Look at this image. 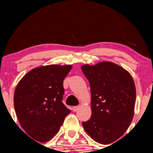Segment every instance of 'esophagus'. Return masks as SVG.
I'll return each mask as SVG.
<instances>
[{
  "mask_svg": "<svg viewBox=\"0 0 153 153\" xmlns=\"http://www.w3.org/2000/svg\"><path fill=\"white\" fill-rule=\"evenodd\" d=\"M79 108H80L79 106H73V107H72V111H73V112H76V111H78V109H79Z\"/></svg>",
  "mask_w": 153,
  "mask_h": 153,
  "instance_id": "34e87169",
  "label": "esophagus"
}]
</instances>
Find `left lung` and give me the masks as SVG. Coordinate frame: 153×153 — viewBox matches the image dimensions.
<instances>
[{
  "instance_id": "8db88e82",
  "label": "left lung",
  "mask_w": 153,
  "mask_h": 153,
  "mask_svg": "<svg viewBox=\"0 0 153 153\" xmlns=\"http://www.w3.org/2000/svg\"><path fill=\"white\" fill-rule=\"evenodd\" d=\"M81 70L89 81L92 98V116L83 126L96 142H114L133 118L136 97L133 79L124 68L111 62L86 64Z\"/></svg>"
}]
</instances>
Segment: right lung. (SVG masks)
Segmentation results:
<instances>
[{
	"label": "right lung",
	"mask_w": 153,
	"mask_h": 153,
	"mask_svg": "<svg viewBox=\"0 0 153 153\" xmlns=\"http://www.w3.org/2000/svg\"><path fill=\"white\" fill-rule=\"evenodd\" d=\"M71 65H49L29 71L14 93V106L21 127L39 142L52 139L71 110L63 104V82ZM37 142V141H36Z\"/></svg>",
	"instance_id": "add662e5"
}]
</instances>
